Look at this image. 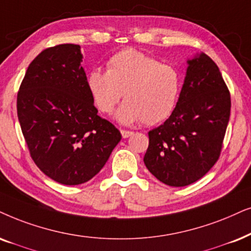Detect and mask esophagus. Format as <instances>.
I'll return each mask as SVG.
<instances>
[{"label": "esophagus", "instance_id": "esophagus-1", "mask_svg": "<svg viewBox=\"0 0 251 251\" xmlns=\"http://www.w3.org/2000/svg\"><path fill=\"white\" fill-rule=\"evenodd\" d=\"M121 135L123 138H128L130 136L133 135L132 131H129V130H121Z\"/></svg>", "mask_w": 251, "mask_h": 251}]
</instances>
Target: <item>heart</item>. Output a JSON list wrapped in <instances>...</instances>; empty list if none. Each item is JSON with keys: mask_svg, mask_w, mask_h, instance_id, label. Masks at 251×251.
<instances>
[{"mask_svg": "<svg viewBox=\"0 0 251 251\" xmlns=\"http://www.w3.org/2000/svg\"><path fill=\"white\" fill-rule=\"evenodd\" d=\"M106 66L107 73L93 69L86 79L100 112H112L123 93L126 101L115 113V120L122 125L142 120L152 126L171 115L181 91V76L174 67L131 48L114 54Z\"/></svg>", "mask_w": 251, "mask_h": 251, "instance_id": "obj_1", "label": "heart"}]
</instances>
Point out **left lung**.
Returning <instances> with one entry per match:
<instances>
[{"mask_svg": "<svg viewBox=\"0 0 251 251\" xmlns=\"http://www.w3.org/2000/svg\"><path fill=\"white\" fill-rule=\"evenodd\" d=\"M176 106L149 131L146 168L162 183L184 187L203 177L220 155L230 96L219 68L206 54L188 58Z\"/></svg>", "mask_w": 251, "mask_h": 251, "instance_id": "left-lung-1", "label": "left lung"}]
</instances>
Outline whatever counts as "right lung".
<instances>
[{
    "label": "right lung",
    "instance_id": "right-lung-1",
    "mask_svg": "<svg viewBox=\"0 0 251 251\" xmlns=\"http://www.w3.org/2000/svg\"><path fill=\"white\" fill-rule=\"evenodd\" d=\"M82 62L78 45L47 48L31 62L17 96L32 159L42 173L66 185L96 176L122 137L98 115Z\"/></svg>",
    "mask_w": 251,
    "mask_h": 251
}]
</instances>
